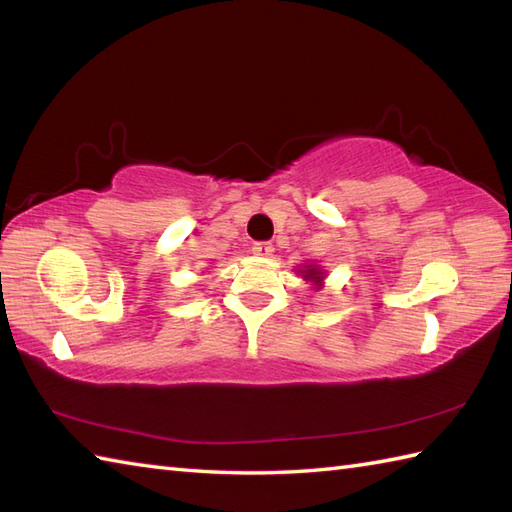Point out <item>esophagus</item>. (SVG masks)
<instances>
[{
	"instance_id": "34e87169",
	"label": "esophagus",
	"mask_w": 512,
	"mask_h": 512,
	"mask_svg": "<svg viewBox=\"0 0 512 512\" xmlns=\"http://www.w3.org/2000/svg\"><path fill=\"white\" fill-rule=\"evenodd\" d=\"M253 253L259 257H270L275 253V246L270 242H257V244H253Z\"/></svg>"
}]
</instances>
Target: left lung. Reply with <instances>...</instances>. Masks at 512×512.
<instances>
[{
  "label": "left lung",
  "instance_id": "8db88e82",
  "mask_svg": "<svg viewBox=\"0 0 512 512\" xmlns=\"http://www.w3.org/2000/svg\"><path fill=\"white\" fill-rule=\"evenodd\" d=\"M303 277L310 279V281H314V284H321L323 273H319V268H312V266H308L306 270H303Z\"/></svg>",
  "mask_w": 512,
  "mask_h": 512
}]
</instances>
